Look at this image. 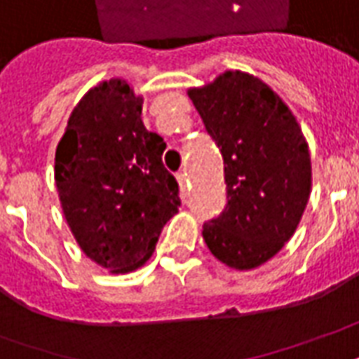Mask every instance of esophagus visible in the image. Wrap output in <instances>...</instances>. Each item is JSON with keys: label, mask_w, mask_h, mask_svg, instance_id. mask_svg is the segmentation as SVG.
Masks as SVG:
<instances>
[{"label": "esophagus", "mask_w": 359, "mask_h": 359, "mask_svg": "<svg viewBox=\"0 0 359 359\" xmlns=\"http://www.w3.org/2000/svg\"><path fill=\"white\" fill-rule=\"evenodd\" d=\"M177 182H179L180 192H182V194H187V190H188V179H187V172H177Z\"/></svg>", "instance_id": "34e87169"}]
</instances>
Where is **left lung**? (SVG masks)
<instances>
[{
  "label": "left lung",
  "instance_id": "8db88e82",
  "mask_svg": "<svg viewBox=\"0 0 359 359\" xmlns=\"http://www.w3.org/2000/svg\"><path fill=\"white\" fill-rule=\"evenodd\" d=\"M188 97L223 155L227 205L204 223L210 252L233 270L276 257L302 222L311 154L290 107L262 79L227 69Z\"/></svg>",
  "mask_w": 359,
  "mask_h": 359
}]
</instances>
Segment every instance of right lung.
Returning a JSON list of instances; mask_svg holds the SVG:
<instances>
[{"label": "right lung", "mask_w": 359, "mask_h": 359, "mask_svg": "<svg viewBox=\"0 0 359 359\" xmlns=\"http://www.w3.org/2000/svg\"><path fill=\"white\" fill-rule=\"evenodd\" d=\"M144 97L112 77L75 104L56 147L54 180L79 249L110 274L151 258L179 212V184L163 167L165 142L142 120Z\"/></svg>", "instance_id": "obj_1"}]
</instances>
